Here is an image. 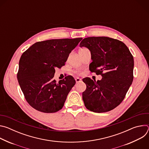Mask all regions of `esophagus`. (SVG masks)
I'll list each match as a JSON object with an SVG mask.
<instances>
[{
	"mask_svg": "<svg viewBox=\"0 0 149 149\" xmlns=\"http://www.w3.org/2000/svg\"><path fill=\"white\" fill-rule=\"evenodd\" d=\"M75 81H76L77 83H79V82H81L82 80H81V79H80V78H75Z\"/></svg>",
	"mask_w": 149,
	"mask_h": 149,
	"instance_id": "esophagus-1",
	"label": "esophagus"
}]
</instances>
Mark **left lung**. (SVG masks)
Masks as SVG:
<instances>
[{
    "instance_id": "obj_1",
    "label": "left lung",
    "mask_w": 149,
    "mask_h": 149,
    "mask_svg": "<svg viewBox=\"0 0 149 149\" xmlns=\"http://www.w3.org/2000/svg\"><path fill=\"white\" fill-rule=\"evenodd\" d=\"M91 52V72L101 75L97 81L82 79L87 88L82 93L86 107L95 113L111 111L123 101L133 80L134 59L123 42L105 36L88 37L79 44Z\"/></svg>"
}]
</instances>
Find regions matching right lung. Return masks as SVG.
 <instances>
[{"mask_svg": "<svg viewBox=\"0 0 149 149\" xmlns=\"http://www.w3.org/2000/svg\"><path fill=\"white\" fill-rule=\"evenodd\" d=\"M82 39L66 38L38 42L22 54L17 78L32 107L46 113L62 109L75 81L69 75L57 82L53 78L55 68L65 65L71 51Z\"/></svg>", "mask_w": 149, "mask_h": 149, "instance_id": "right-lung-1", "label": "right lung"}]
</instances>
